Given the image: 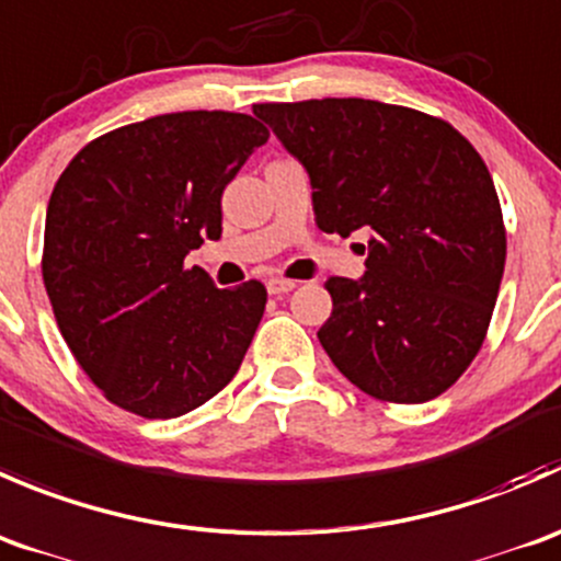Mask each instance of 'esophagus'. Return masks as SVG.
<instances>
[{"label": "esophagus", "instance_id": "1", "mask_svg": "<svg viewBox=\"0 0 561 561\" xmlns=\"http://www.w3.org/2000/svg\"><path fill=\"white\" fill-rule=\"evenodd\" d=\"M294 288H297V280H286V278H270L267 280V291L275 294V297H278V294L294 291Z\"/></svg>", "mask_w": 561, "mask_h": 561}]
</instances>
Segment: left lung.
Returning <instances> with one entry per match:
<instances>
[{
	"label": "left lung",
	"mask_w": 561,
	"mask_h": 561,
	"mask_svg": "<svg viewBox=\"0 0 561 561\" xmlns=\"http://www.w3.org/2000/svg\"><path fill=\"white\" fill-rule=\"evenodd\" d=\"M308 169L316 226L370 234L365 275L330 278L319 341L370 398L425 403L485 341L507 256L480 152L439 116L363 98L259 103Z\"/></svg>",
	"instance_id": "1"
}]
</instances>
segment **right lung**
I'll list each match as a JSON object with an SVG mask.
<instances>
[{
	"mask_svg": "<svg viewBox=\"0 0 561 561\" xmlns=\"http://www.w3.org/2000/svg\"><path fill=\"white\" fill-rule=\"evenodd\" d=\"M267 138L251 114H160L94 138L54 185L43 283L76 363L125 412L180 417L240 370L267 288H218L185 256L220 240V196Z\"/></svg>",
	"mask_w": 561,
	"mask_h": 561,
	"instance_id": "obj_1",
	"label": "right lung"
}]
</instances>
